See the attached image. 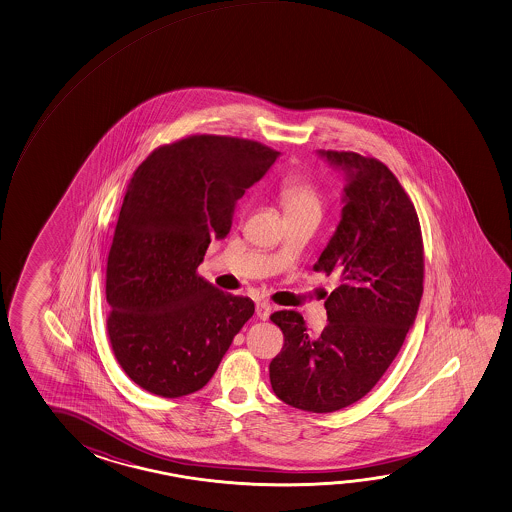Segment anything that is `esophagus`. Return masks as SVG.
<instances>
[{
	"label": "esophagus",
	"mask_w": 512,
	"mask_h": 512,
	"mask_svg": "<svg viewBox=\"0 0 512 512\" xmlns=\"http://www.w3.org/2000/svg\"><path fill=\"white\" fill-rule=\"evenodd\" d=\"M270 312H272V305H270L269 301H258L256 303V316L260 317V319H269Z\"/></svg>",
	"instance_id": "1"
}]
</instances>
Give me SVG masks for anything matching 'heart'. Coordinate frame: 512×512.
<instances>
[{
	"instance_id": "b5f03b06",
	"label": "heart",
	"mask_w": 512,
	"mask_h": 512,
	"mask_svg": "<svg viewBox=\"0 0 512 512\" xmlns=\"http://www.w3.org/2000/svg\"><path fill=\"white\" fill-rule=\"evenodd\" d=\"M279 198L287 216L301 213H319L323 207V196L319 187L305 177L285 178L279 186Z\"/></svg>"
}]
</instances>
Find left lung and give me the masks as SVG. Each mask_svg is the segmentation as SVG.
I'll use <instances>...</instances> for the list:
<instances>
[{
  "mask_svg": "<svg viewBox=\"0 0 512 512\" xmlns=\"http://www.w3.org/2000/svg\"><path fill=\"white\" fill-rule=\"evenodd\" d=\"M344 173L341 222L314 269L337 274L328 325L308 334L294 310L274 312L285 344L269 366L270 384L292 408L332 413L363 399L399 354L422 298L420 223L399 180L377 158L325 151Z\"/></svg>",
  "mask_w": 512,
  "mask_h": 512,
  "instance_id": "obj_1",
  "label": "left lung"
}]
</instances>
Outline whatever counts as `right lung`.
<instances>
[{
	"mask_svg": "<svg viewBox=\"0 0 512 512\" xmlns=\"http://www.w3.org/2000/svg\"><path fill=\"white\" fill-rule=\"evenodd\" d=\"M278 157L254 140L195 135L155 149L133 173L108 254L106 325L140 388L166 399L202 390L254 314L252 299L196 269Z\"/></svg>",
	"mask_w": 512,
	"mask_h": 512,
	"instance_id": "obj_1",
	"label": "right lung"
}]
</instances>
